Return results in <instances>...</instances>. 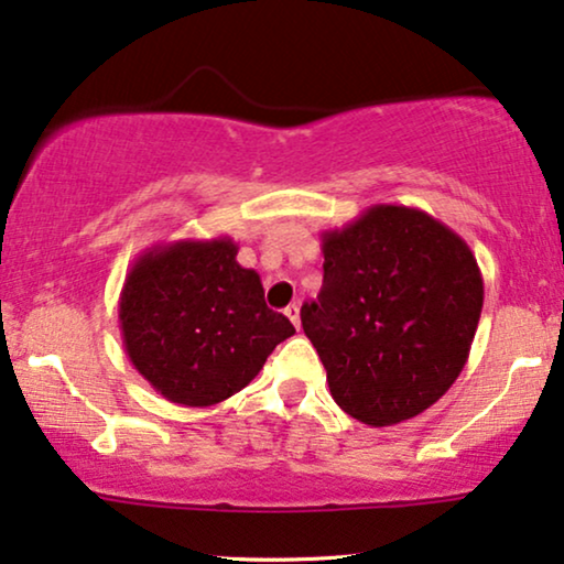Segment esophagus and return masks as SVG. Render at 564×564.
<instances>
[{
	"mask_svg": "<svg viewBox=\"0 0 564 564\" xmlns=\"http://www.w3.org/2000/svg\"><path fill=\"white\" fill-rule=\"evenodd\" d=\"M283 312H286V317L294 323V327H299V323H302V319H299V304H289Z\"/></svg>",
	"mask_w": 564,
	"mask_h": 564,
	"instance_id": "esophagus-1",
	"label": "esophagus"
}]
</instances>
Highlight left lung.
Returning a JSON list of instances; mask_svg holds the SVG:
<instances>
[{"instance_id": "8db88e82", "label": "left lung", "mask_w": 564, "mask_h": 564, "mask_svg": "<svg viewBox=\"0 0 564 564\" xmlns=\"http://www.w3.org/2000/svg\"><path fill=\"white\" fill-rule=\"evenodd\" d=\"M323 289L302 327L333 401L369 426H393L458 380L484 304L471 247L430 213L372 205L323 231Z\"/></svg>"}]
</instances>
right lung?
I'll return each instance as SVG.
<instances>
[{"instance_id": "add662e5", "label": "right lung", "mask_w": 564, "mask_h": 564, "mask_svg": "<svg viewBox=\"0 0 564 564\" xmlns=\"http://www.w3.org/2000/svg\"><path fill=\"white\" fill-rule=\"evenodd\" d=\"M231 237L161 241L127 270L119 327L132 367L166 401L205 409L258 377L294 325L268 310Z\"/></svg>"}]
</instances>
